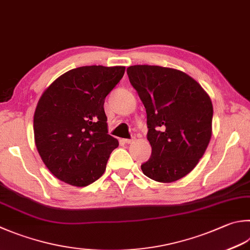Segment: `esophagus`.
Wrapping results in <instances>:
<instances>
[{
	"label": "esophagus",
	"instance_id": "1",
	"mask_svg": "<svg viewBox=\"0 0 250 250\" xmlns=\"http://www.w3.org/2000/svg\"><path fill=\"white\" fill-rule=\"evenodd\" d=\"M135 141V138H130V139H124V143H126V144H131V143H134Z\"/></svg>",
	"mask_w": 250,
	"mask_h": 250
}]
</instances>
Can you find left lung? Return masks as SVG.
I'll return each mask as SVG.
<instances>
[{
    "label": "left lung",
    "instance_id": "obj_1",
    "mask_svg": "<svg viewBox=\"0 0 250 250\" xmlns=\"http://www.w3.org/2000/svg\"><path fill=\"white\" fill-rule=\"evenodd\" d=\"M129 82L147 112L151 157L141 164L146 176L172 183L198 164L212 135L211 99L194 78L178 69L134 65Z\"/></svg>",
    "mask_w": 250,
    "mask_h": 250
}]
</instances>
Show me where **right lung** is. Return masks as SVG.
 Wrapping results in <instances>:
<instances>
[{
    "label": "right lung",
    "instance_id": "1",
    "mask_svg": "<svg viewBox=\"0 0 250 250\" xmlns=\"http://www.w3.org/2000/svg\"><path fill=\"white\" fill-rule=\"evenodd\" d=\"M124 66H82L63 74L42 93L34 116L35 143L59 180L84 187L104 173L119 141L107 134L104 99Z\"/></svg>",
    "mask_w": 250,
    "mask_h": 250
}]
</instances>
